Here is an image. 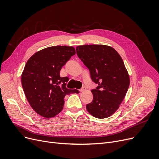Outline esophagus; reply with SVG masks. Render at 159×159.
<instances>
[{
  "instance_id": "esophagus-1",
  "label": "esophagus",
  "mask_w": 159,
  "mask_h": 159,
  "mask_svg": "<svg viewBox=\"0 0 159 159\" xmlns=\"http://www.w3.org/2000/svg\"><path fill=\"white\" fill-rule=\"evenodd\" d=\"M85 90H86V88L85 87H83L82 88H81L80 89V92H83V91H84Z\"/></svg>"
}]
</instances>
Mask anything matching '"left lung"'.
I'll list each match as a JSON object with an SVG mask.
<instances>
[{
	"label": "left lung",
	"instance_id": "obj_1",
	"mask_svg": "<svg viewBox=\"0 0 159 159\" xmlns=\"http://www.w3.org/2000/svg\"><path fill=\"white\" fill-rule=\"evenodd\" d=\"M76 52L89 69L91 80L98 84L91 90L93 99L86 109L96 118L110 117L119 107L129 87V76L121 57L105 45L79 46Z\"/></svg>",
	"mask_w": 159,
	"mask_h": 159
}]
</instances>
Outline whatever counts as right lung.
Listing matches in <instances>:
<instances>
[{
  "mask_svg": "<svg viewBox=\"0 0 159 159\" xmlns=\"http://www.w3.org/2000/svg\"><path fill=\"white\" fill-rule=\"evenodd\" d=\"M74 54L72 46H52L36 52L26 62L21 76L23 90L32 108L41 116H56L64 107L66 95L80 93L67 88L69 78L60 75L62 67Z\"/></svg>",
  "mask_w": 159,
  "mask_h": 159,
  "instance_id": "add662e5",
  "label": "right lung"
}]
</instances>
